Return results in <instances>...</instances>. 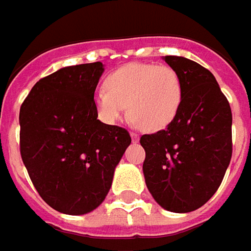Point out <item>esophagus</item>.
<instances>
[{"mask_svg": "<svg viewBox=\"0 0 251 251\" xmlns=\"http://www.w3.org/2000/svg\"><path fill=\"white\" fill-rule=\"evenodd\" d=\"M130 137H132V140H133V142H139V135L135 133V132H130Z\"/></svg>", "mask_w": 251, "mask_h": 251, "instance_id": "1", "label": "esophagus"}]
</instances>
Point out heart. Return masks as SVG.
Returning <instances> with one entry per match:
<instances>
[{"label": "heart", "mask_w": 251, "mask_h": 251, "mask_svg": "<svg viewBox=\"0 0 251 251\" xmlns=\"http://www.w3.org/2000/svg\"><path fill=\"white\" fill-rule=\"evenodd\" d=\"M106 90L94 97L97 114L105 124H114L125 114L145 132H157L169 126L178 114L182 82L178 73L164 64L129 63L111 73Z\"/></svg>", "instance_id": "b5f03b06"}]
</instances>
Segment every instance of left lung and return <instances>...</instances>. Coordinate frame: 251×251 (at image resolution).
<instances>
[{
	"label": "left lung",
	"mask_w": 251,
	"mask_h": 251,
	"mask_svg": "<svg viewBox=\"0 0 251 251\" xmlns=\"http://www.w3.org/2000/svg\"><path fill=\"white\" fill-rule=\"evenodd\" d=\"M178 73L182 101L166 129L140 137L143 174L160 206L185 213L209 201L232 158V111L213 74L195 61L166 56Z\"/></svg>",
	"instance_id": "left-lung-1"
}]
</instances>
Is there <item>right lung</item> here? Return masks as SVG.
I'll list each match as a JSON object with an SVG mask.
<instances>
[{
  "mask_svg": "<svg viewBox=\"0 0 251 251\" xmlns=\"http://www.w3.org/2000/svg\"><path fill=\"white\" fill-rule=\"evenodd\" d=\"M102 73L101 61L60 69L40 78L21 106L22 161L42 200L61 213L84 215L102 203L132 142L126 129L97 119Z\"/></svg>",
  "mask_w": 251,
  "mask_h": 251,
  "instance_id": "right-lung-1",
  "label": "right lung"
}]
</instances>
